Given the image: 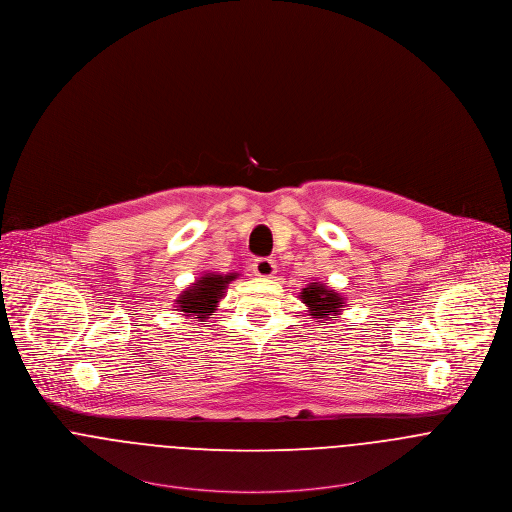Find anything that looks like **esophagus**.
Segmentation results:
<instances>
[{
	"label": "esophagus",
	"instance_id": "esophagus-1",
	"mask_svg": "<svg viewBox=\"0 0 512 512\" xmlns=\"http://www.w3.org/2000/svg\"><path fill=\"white\" fill-rule=\"evenodd\" d=\"M252 272L258 278H272L278 272V266L270 258H256L252 264Z\"/></svg>",
	"mask_w": 512,
	"mask_h": 512
}]
</instances>
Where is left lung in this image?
Here are the masks:
<instances>
[{
    "label": "left lung",
    "mask_w": 512,
    "mask_h": 512,
    "mask_svg": "<svg viewBox=\"0 0 512 512\" xmlns=\"http://www.w3.org/2000/svg\"><path fill=\"white\" fill-rule=\"evenodd\" d=\"M299 299L309 307V315L315 319V323L336 321L344 307V297L321 281L309 283L301 291Z\"/></svg>",
    "instance_id": "1"
}]
</instances>
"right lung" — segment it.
Segmentation results:
<instances>
[{
  "instance_id": "add662e5",
  "label": "right lung",
  "mask_w": 512,
  "mask_h": 512,
  "mask_svg": "<svg viewBox=\"0 0 512 512\" xmlns=\"http://www.w3.org/2000/svg\"><path fill=\"white\" fill-rule=\"evenodd\" d=\"M233 279H236V274H203L176 299V311H182L186 317H193L205 323L209 315L217 311V305L225 295V287Z\"/></svg>"
}]
</instances>
